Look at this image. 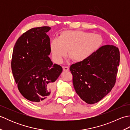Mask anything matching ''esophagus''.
<instances>
[{
    "instance_id": "esophagus-1",
    "label": "esophagus",
    "mask_w": 130,
    "mask_h": 130,
    "mask_svg": "<svg viewBox=\"0 0 130 130\" xmlns=\"http://www.w3.org/2000/svg\"><path fill=\"white\" fill-rule=\"evenodd\" d=\"M62 68H63V71H68L69 70V67H63Z\"/></svg>"
}]
</instances>
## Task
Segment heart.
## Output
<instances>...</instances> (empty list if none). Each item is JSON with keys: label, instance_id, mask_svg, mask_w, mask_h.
Segmentation results:
<instances>
[{"label": "heart", "instance_id": "heart-1", "mask_svg": "<svg viewBox=\"0 0 130 130\" xmlns=\"http://www.w3.org/2000/svg\"><path fill=\"white\" fill-rule=\"evenodd\" d=\"M103 42L100 35L80 30H67L62 32L59 38L52 39L50 49L52 59L61 63L69 55L76 62H83L97 51Z\"/></svg>", "mask_w": 130, "mask_h": 130}]
</instances>
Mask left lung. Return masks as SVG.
<instances>
[{
    "label": "left lung",
    "instance_id": "1",
    "mask_svg": "<svg viewBox=\"0 0 130 130\" xmlns=\"http://www.w3.org/2000/svg\"><path fill=\"white\" fill-rule=\"evenodd\" d=\"M120 51L113 45L102 46L87 60L71 65L74 89L88 104L97 103L111 92L120 65Z\"/></svg>",
    "mask_w": 130,
    "mask_h": 130
}]
</instances>
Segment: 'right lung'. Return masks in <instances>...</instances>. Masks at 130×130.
Wrapping results in <instances>:
<instances>
[{
  "label": "right lung",
  "mask_w": 130,
  "mask_h": 130,
  "mask_svg": "<svg viewBox=\"0 0 130 130\" xmlns=\"http://www.w3.org/2000/svg\"><path fill=\"white\" fill-rule=\"evenodd\" d=\"M50 27L33 28L19 37L14 47L12 73L18 90L27 100L43 103L50 98L55 82L62 73L61 66L53 64L50 54Z\"/></svg>",
  "instance_id": "obj_1"
}]
</instances>
